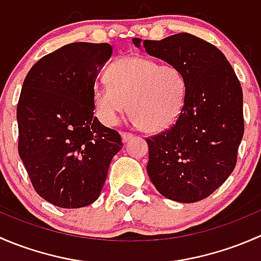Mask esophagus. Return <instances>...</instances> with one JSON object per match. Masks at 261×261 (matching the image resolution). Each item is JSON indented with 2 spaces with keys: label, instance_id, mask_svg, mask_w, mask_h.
Returning <instances> with one entry per match:
<instances>
[{
  "label": "esophagus",
  "instance_id": "34e87169",
  "mask_svg": "<svg viewBox=\"0 0 261 261\" xmlns=\"http://www.w3.org/2000/svg\"><path fill=\"white\" fill-rule=\"evenodd\" d=\"M121 136H122V141H123V143H127V141H130L131 139L134 138V134H131V133H121Z\"/></svg>",
  "mask_w": 261,
  "mask_h": 261
}]
</instances>
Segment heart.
<instances>
[{
  "label": "heart",
  "mask_w": 261,
  "mask_h": 261,
  "mask_svg": "<svg viewBox=\"0 0 261 261\" xmlns=\"http://www.w3.org/2000/svg\"><path fill=\"white\" fill-rule=\"evenodd\" d=\"M109 84L94 87L93 106L99 120L116 125L130 109L131 121L147 131H163L179 117L187 96L183 72L146 57H123L106 70Z\"/></svg>",
  "instance_id": "obj_1"
}]
</instances>
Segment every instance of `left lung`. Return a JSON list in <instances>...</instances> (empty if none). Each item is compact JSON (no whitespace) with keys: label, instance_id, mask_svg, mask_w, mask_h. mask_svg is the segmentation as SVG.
<instances>
[{"label":"left lung","instance_id":"1","mask_svg":"<svg viewBox=\"0 0 261 261\" xmlns=\"http://www.w3.org/2000/svg\"><path fill=\"white\" fill-rule=\"evenodd\" d=\"M138 48L178 67L187 96L178 120L146 139L147 174L160 194L181 203L207 198L228 178L244 136L243 89L220 49L192 34L134 38Z\"/></svg>","mask_w":261,"mask_h":261}]
</instances>
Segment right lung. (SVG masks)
<instances>
[{
  "label": "right lung",
  "instance_id": "right-lung-1",
  "mask_svg": "<svg viewBox=\"0 0 261 261\" xmlns=\"http://www.w3.org/2000/svg\"><path fill=\"white\" fill-rule=\"evenodd\" d=\"M107 43H72L41 58L17 105L18 155L36 193L54 206L81 208L99 197L120 134L94 117L96 78L111 58Z\"/></svg>",
  "mask_w": 261,
  "mask_h": 261
}]
</instances>
